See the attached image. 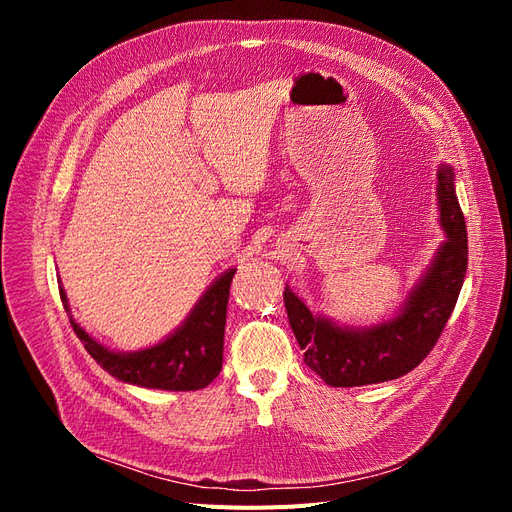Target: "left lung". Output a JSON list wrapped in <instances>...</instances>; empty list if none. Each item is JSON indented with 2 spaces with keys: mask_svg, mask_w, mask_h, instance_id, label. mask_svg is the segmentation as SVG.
Segmentation results:
<instances>
[{
  "mask_svg": "<svg viewBox=\"0 0 512 512\" xmlns=\"http://www.w3.org/2000/svg\"><path fill=\"white\" fill-rule=\"evenodd\" d=\"M440 226L446 241L399 314L374 327H339L314 316L288 286L284 303L303 361L331 386H365L406 376L436 346L451 318L468 269L466 220L455 194L453 166L438 168Z\"/></svg>",
  "mask_w": 512,
  "mask_h": 512,
  "instance_id": "obj_1",
  "label": "left lung"
}]
</instances>
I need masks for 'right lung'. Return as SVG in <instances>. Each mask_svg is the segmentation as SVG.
<instances>
[{
	"label": "right lung",
	"instance_id": "add662e5",
	"mask_svg": "<svg viewBox=\"0 0 512 512\" xmlns=\"http://www.w3.org/2000/svg\"><path fill=\"white\" fill-rule=\"evenodd\" d=\"M235 273L237 269L222 273L198 299L181 327L164 342L145 350L115 352L85 333L74 318H70V324L96 363L121 382L160 391L205 389L222 371L226 307ZM59 297L68 309L64 288H59Z\"/></svg>",
	"mask_w": 512,
	"mask_h": 512
}]
</instances>
